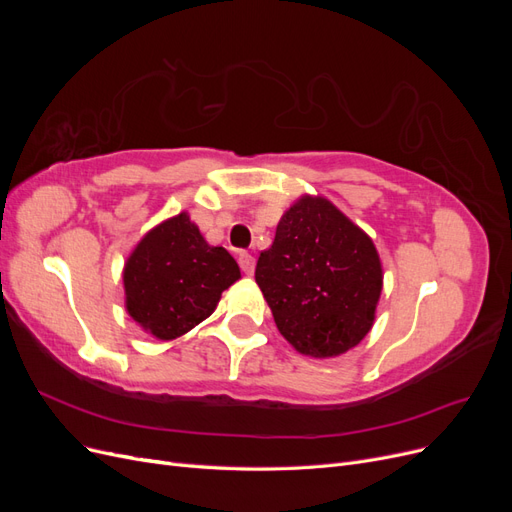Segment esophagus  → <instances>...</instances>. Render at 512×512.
Segmentation results:
<instances>
[{
    "label": "esophagus",
    "mask_w": 512,
    "mask_h": 512,
    "mask_svg": "<svg viewBox=\"0 0 512 512\" xmlns=\"http://www.w3.org/2000/svg\"><path fill=\"white\" fill-rule=\"evenodd\" d=\"M239 265H241V271L245 275H254V269H256V258L252 254L247 252H241L239 254Z\"/></svg>",
    "instance_id": "34e87169"
}]
</instances>
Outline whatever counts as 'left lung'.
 Listing matches in <instances>:
<instances>
[{
    "mask_svg": "<svg viewBox=\"0 0 512 512\" xmlns=\"http://www.w3.org/2000/svg\"><path fill=\"white\" fill-rule=\"evenodd\" d=\"M382 262L374 241L329 198L303 194L260 252L256 284L277 331L305 356L333 359L359 346L376 320Z\"/></svg>",
    "mask_w": 512,
    "mask_h": 512,
    "instance_id": "obj_1",
    "label": "left lung"
}]
</instances>
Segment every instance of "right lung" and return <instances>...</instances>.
<instances>
[{"label":"right lung","mask_w":512,"mask_h":512,"mask_svg":"<svg viewBox=\"0 0 512 512\" xmlns=\"http://www.w3.org/2000/svg\"><path fill=\"white\" fill-rule=\"evenodd\" d=\"M239 277L237 260L209 245L181 211L153 226L123 265L126 312L145 333L170 342L207 320Z\"/></svg>","instance_id":"right-lung-1"}]
</instances>
